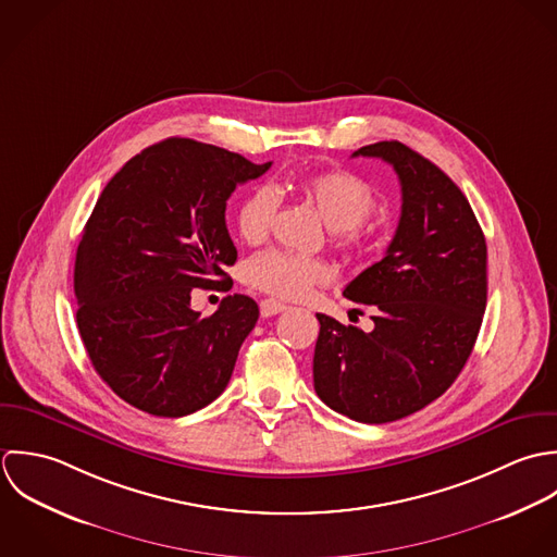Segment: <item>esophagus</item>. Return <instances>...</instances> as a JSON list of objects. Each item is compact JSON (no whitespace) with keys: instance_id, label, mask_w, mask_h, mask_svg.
<instances>
[{"instance_id":"34e87169","label":"esophagus","mask_w":557,"mask_h":557,"mask_svg":"<svg viewBox=\"0 0 557 557\" xmlns=\"http://www.w3.org/2000/svg\"><path fill=\"white\" fill-rule=\"evenodd\" d=\"M284 310H286V306H284L282 301H277V299H264V301H260V314H262L264 319L275 317V314H280V312H284Z\"/></svg>"}]
</instances>
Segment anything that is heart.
Returning a JSON list of instances; mask_svg holds the SVG:
<instances>
[{
  "label": "heart",
  "instance_id": "obj_1",
  "mask_svg": "<svg viewBox=\"0 0 557 557\" xmlns=\"http://www.w3.org/2000/svg\"><path fill=\"white\" fill-rule=\"evenodd\" d=\"M297 191L317 209L327 223L335 247L344 253L359 256L370 249L374 227L366 218L376 207L374 187L350 170H327L306 176ZM277 213V194L262 185L256 187L236 211L238 234L256 245L267 238ZM334 271L325 260L267 249L245 264V280L269 295L284 299L306 297L314 286L327 284Z\"/></svg>",
  "mask_w": 557,
  "mask_h": 557
}]
</instances>
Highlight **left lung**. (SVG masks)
Here are the masks:
<instances>
[{
  "mask_svg": "<svg viewBox=\"0 0 557 557\" xmlns=\"http://www.w3.org/2000/svg\"><path fill=\"white\" fill-rule=\"evenodd\" d=\"M352 157L394 168L403 211L385 256L344 288L372 308L374 327L317 314L314 389L355 422L385 424L437 400L469 359L486 308V240L462 191L420 152L376 141Z\"/></svg>",
  "mask_w": 557,
  "mask_h": 557,
  "instance_id": "obj_1",
  "label": "left lung"
}]
</instances>
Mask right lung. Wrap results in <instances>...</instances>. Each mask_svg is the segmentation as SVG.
Here are the masks:
<instances>
[{"label": "right lung", "mask_w": 557, "mask_h": 557, "mask_svg": "<svg viewBox=\"0 0 557 557\" xmlns=\"http://www.w3.org/2000/svg\"><path fill=\"white\" fill-rule=\"evenodd\" d=\"M269 168L170 137L128 159L97 200L75 260L77 330L99 376L135 409L183 418L225 389L258 306L227 295L202 319L191 290L225 282L236 262L225 202Z\"/></svg>", "instance_id": "obj_1"}]
</instances>
